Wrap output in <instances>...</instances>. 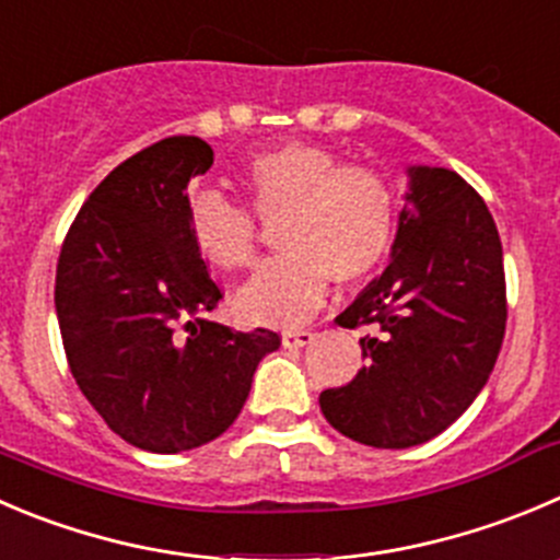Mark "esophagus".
Masks as SVG:
<instances>
[{
  "label": "esophagus",
  "mask_w": 560,
  "mask_h": 560,
  "mask_svg": "<svg viewBox=\"0 0 560 560\" xmlns=\"http://www.w3.org/2000/svg\"><path fill=\"white\" fill-rule=\"evenodd\" d=\"M314 341L312 330H284L281 334V345L290 347V350H298V347H306Z\"/></svg>",
  "instance_id": "esophagus-1"
}]
</instances>
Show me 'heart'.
<instances>
[{
    "mask_svg": "<svg viewBox=\"0 0 560 560\" xmlns=\"http://www.w3.org/2000/svg\"><path fill=\"white\" fill-rule=\"evenodd\" d=\"M248 210L276 221V259L235 295L246 323L298 325L319 306L328 287L355 284L377 270L394 241L396 202L388 183L363 166H341L334 153L290 142L268 150L241 172ZM241 205L215 191L188 199L194 248L219 270H243L257 257V224Z\"/></svg>",
    "mask_w": 560,
    "mask_h": 560,
    "instance_id": "obj_1",
    "label": "heart"
}]
</instances>
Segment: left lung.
Segmentation results:
<instances>
[{"mask_svg":"<svg viewBox=\"0 0 560 560\" xmlns=\"http://www.w3.org/2000/svg\"><path fill=\"white\" fill-rule=\"evenodd\" d=\"M390 265L336 317L366 366L319 394L328 424L374 448L432 441L479 396L506 334V276L485 199L452 170L410 166Z\"/></svg>","mask_w":560,"mask_h":560,"instance_id":"1","label":"left lung"}]
</instances>
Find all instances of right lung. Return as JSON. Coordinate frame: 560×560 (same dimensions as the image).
<instances>
[{
  "label": "right lung",
  "instance_id": "obj_1",
  "mask_svg": "<svg viewBox=\"0 0 560 560\" xmlns=\"http://www.w3.org/2000/svg\"><path fill=\"white\" fill-rule=\"evenodd\" d=\"M213 166L170 136L112 170L81 205L57 262L59 334L81 394L125 443L180 454L232 427L279 334L208 319L221 290L188 235V180Z\"/></svg>",
  "mask_w": 560,
  "mask_h": 560
}]
</instances>
